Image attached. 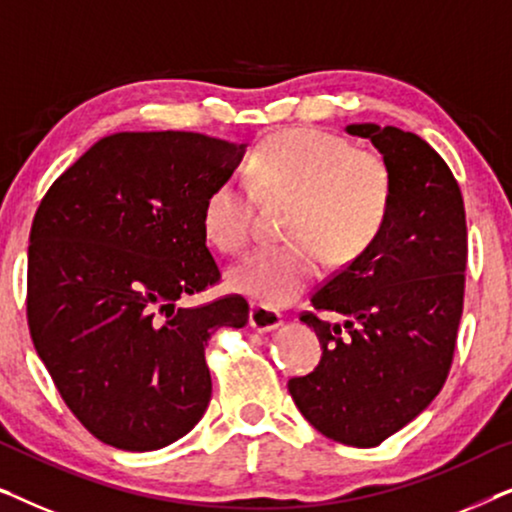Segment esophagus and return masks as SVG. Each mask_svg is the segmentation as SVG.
I'll return each mask as SVG.
<instances>
[{
    "label": "esophagus",
    "mask_w": 512,
    "mask_h": 512,
    "mask_svg": "<svg viewBox=\"0 0 512 512\" xmlns=\"http://www.w3.org/2000/svg\"><path fill=\"white\" fill-rule=\"evenodd\" d=\"M249 324H251V328H256L258 333L275 331V328L282 326V314H279L277 310H272V307H268V305L254 303L249 312Z\"/></svg>",
    "instance_id": "1"
}]
</instances>
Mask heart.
I'll return each mask as SVG.
<instances>
[{
    "mask_svg": "<svg viewBox=\"0 0 512 512\" xmlns=\"http://www.w3.org/2000/svg\"><path fill=\"white\" fill-rule=\"evenodd\" d=\"M251 186L263 198H293L286 244L261 247L228 272L235 291L282 307L310 286L324 265L349 261L375 240L391 202V170L380 153L363 151L324 130H282L251 156ZM240 181H221L205 200L202 226L223 251L247 247L256 195Z\"/></svg>",
    "mask_w": 512,
    "mask_h": 512,
    "instance_id": "1",
    "label": "heart"
}]
</instances>
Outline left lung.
<instances>
[{
    "label": "left lung",
    "instance_id": "1",
    "mask_svg": "<svg viewBox=\"0 0 512 512\" xmlns=\"http://www.w3.org/2000/svg\"><path fill=\"white\" fill-rule=\"evenodd\" d=\"M391 170V202L373 242L312 293L300 321L321 342L319 366L291 377L303 417L335 443L375 447L426 410L450 373L464 310L466 212L450 167L394 125H347ZM317 311L342 313L331 325Z\"/></svg>",
    "mask_w": 512,
    "mask_h": 512
}]
</instances>
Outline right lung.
I'll return each mask as SVG.
<instances>
[{
    "mask_svg": "<svg viewBox=\"0 0 512 512\" xmlns=\"http://www.w3.org/2000/svg\"><path fill=\"white\" fill-rule=\"evenodd\" d=\"M244 156L200 132H116L67 167L34 214L27 324L62 401L97 440L151 452L205 415L207 340L249 303L181 298L221 279L202 226L207 195Z\"/></svg>",
    "mask_w": 512,
    "mask_h": 512,
    "instance_id": "obj_1",
    "label": "right lung"
}]
</instances>
